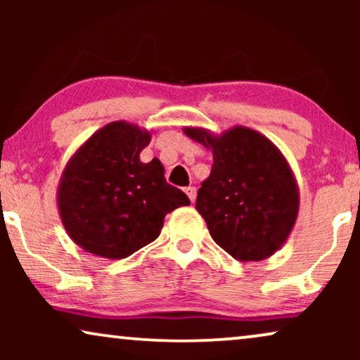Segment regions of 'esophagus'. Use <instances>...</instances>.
<instances>
[{
  "label": "esophagus",
  "mask_w": 360,
  "mask_h": 360,
  "mask_svg": "<svg viewBox=\"0 0 360 360\" xmlns=\"http://www.w3.org/2000/svg\"><path fill=\"white\" fill-rule=\"evenodd\" d=\"M185 193L188 195L191 203H195V200H196V188H195V186H188V188L185 190Z\"/></svg>",
  "instance_id": "esophagus-1"
}]
</instances>
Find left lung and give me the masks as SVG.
<instances>
[{
	"instance_id": "obj_1",
	"label": "left lung",
	"mask_w": 360,
	"mask_h": 360,
	"mask_svg": "<svg viewBox=\"0 0 360 360\" xmlns=\"http://www.w3.org/2000/svg\"><path fill=\"white\" fill-rule=\"evenodd\" d=\"M184 132L213 152L196 211L214 243L240 262H259L282 249L300 210L298 181L282 150L245 126L221 134L185 126Z\"/></svg>"
}]
</instances>
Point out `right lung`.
Listing matches in <instances>:
<instances>
[{
	"label": "right lung",
	"instance_id": "1",
	"mask_svg": "<svg viewBox=\"0 0 360 360\" xmlns=\"http://www.w3.org/2000/svg\"><path fill=\"white\" fill-rule=\"evenodd\" d=\"M150 131L112 121L91 134L68 159L57 186V208L68 238L110 260L129 257L159 238L167 213L190 205L165 181L159 159L139 155Z\"/></svg>",
	"mask_w": 360,
	"mask_h": 360
}]
</instances>
